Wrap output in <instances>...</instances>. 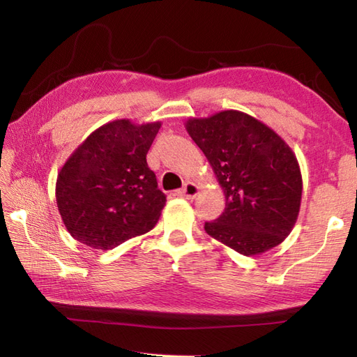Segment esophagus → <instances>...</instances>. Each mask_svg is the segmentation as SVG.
Returning <instances> with one entry per match:
<instances>
[{"mask_svg":"<svg viewBox=\"0 0 357 357\" xmlns=\"http://www.w3.org/2000/svg\"><path fill=\"white\" fill-rule=\"evenodd\" d=\"M199 193V187L196 185L195 183H187L181 190L178 192V196L181 198H185V199H195L196 196Z\"/></svg>","mask_w":357,"mask_h":357,"instance_id":"34e87169","label":"esophagus"}]
</instances>
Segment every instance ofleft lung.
Instances as JSON below:
<instances>
[{
  "instance_id": "8db88e82",
  "label": "left lung",
  "mask_w": 357,
  "mask_h": 357,
  "mask_svg": "<svg viewBox=\"0 0 357 357\" xmlns=\"http://www.w3.org/2000/svg\"><path fill=\"white\" fill-rule=\"evenodd\" d=\"M185 128L225 195L224 213L206 231L244 256L268 252L291 233L302 199V174L290 146L252 115L222 110L188 118Z\"/></svg>"
}]
</instances>
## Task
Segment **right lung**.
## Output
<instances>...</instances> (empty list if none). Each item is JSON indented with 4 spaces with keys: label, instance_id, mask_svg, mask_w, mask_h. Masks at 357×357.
I'll return each instance as SVG.
<instances>
[{
    "label": "right lung",
    "instance_id": "add662e5",
    "mask_svg": "<svg viewBox=\"0 0 357 357\" xmlns=\"http://www.w3.org/2000/svg\"><path fill=\"white\" fill-rule=\"evenodd\" d=\"M159 128V121H110L67 158L58 173L55 196L72 238L105 252L156 225L165 195L146 156Z\"/></svg>",
    "mask_w": 357,
    "mask_h": 357
}]
</instances>
